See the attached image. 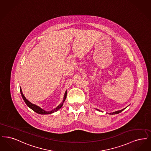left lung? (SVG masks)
I'll return each instance as SVG.
<instances>
[{"label":"left lung","instance_id":"obj_1","mask_svg":"<svg viewBox=\"0 0 151 151\" xmlns=\"http://www.w3.org/2000/svg\"><path fill=\"white\" fill-rule=\"evenodd\" d=\"M125 109V108H124V109H122V110H120V111H116L115 112H113V113H109V114H118V113H119L121 112V111H124ZM97 110H98V109H97Z\"/></svg>","mask_w":151,"mask_h":151}]
</instances>
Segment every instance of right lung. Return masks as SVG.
<instances>
[{
	"label": "right lung",
	"instance_id": "obj_1",
	"mask_svg": "<svg viewBox=\"0 0 151 151\" xmlns=\"http://www.w3.org/2000/svg\"><path fill=\"white\" fill-rule=\"evenodd\" d=\"M20 92H21V96H22V98L24 99L25 103H26V105H27L30 108H31L34 111H35L36 113H38V114H51V113H54L55 111H58L59 109H60L62 107L63 104V103H64V101H65L66 98V93H67V92L66 91L65 95H64V99H63V103H62L61 104H60L59 106H58L55 109L52 110L51 111H48L43 110V109L40 108V106H37V105H35V104H33L32 103H30L29 101H28V100L26 99V98L24 96V95H23L21 87H20Z\"/></svg>",
	"mask_w": 151,
	"mask_h": 151
}]
</instances>
